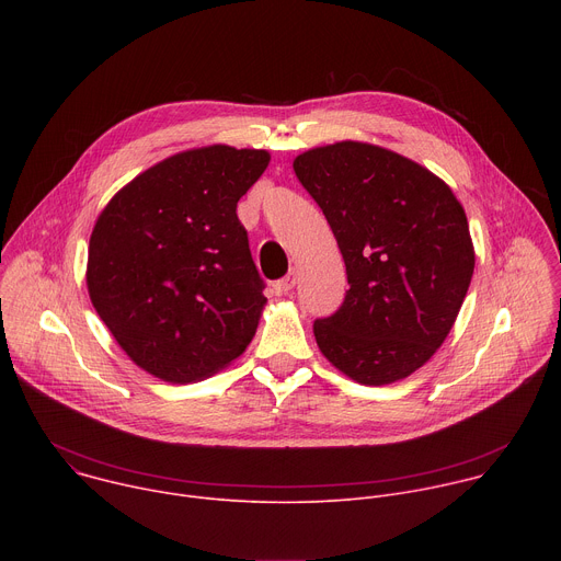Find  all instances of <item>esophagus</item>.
<instances>
[{
    "instance_id": "1",
    "label": "esophagus",
    "mask_w": 561,
    "mask_h": 561,
    "mask_svg": "<svg viewBox=\"0 0 561 561\" xmlns=\"http://www.w3.org/2000/svg\"><path fill=\"white\" fill-rule=\"evenodd\" d=\"M295 284H297V273L295 271H290L284 279H279L277 284H275V288H277V293H290L293 288H295Z\"/></svg>"
}]
</instances>
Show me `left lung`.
<instances>
[{"mask_svg": "<svg viewBox=\"0 0 561 561\" xmlns=\"http://www.w3.org/2000/svg\"><path fill=\"white\" fill-rule=\"evenodd\" d=\"M293 169L327 215L351 284L312 327L319 351L364 386L407 379L444 344L470 286L463 206L422 164L366 141L310 148Z\"/></svg>", "mask_w": 561, "mask_h": 561, "instance_id": "obj_1", "label": "left lung"}]
</instances>
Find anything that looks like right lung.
Masks as SVG:
<instances>
[{"instance_id":"right-lung-1","label":"right lung","mask_w":561,"mask_h":561,"mask_svg":"<svg viewBox=\"0 0 561 561\" xmlns=\"http://www.w3.org/2000/svg\"><path fill=\"white\" fill-rule=\"evenodd\" d=\"M271 152L213 144L167 157L100 213L87 286L102 322L146 373L188 383L247 351L266 297L237 202Z\"/></svg>"}]
</instances>
